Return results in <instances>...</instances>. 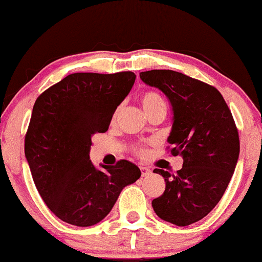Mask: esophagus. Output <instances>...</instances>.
I'll return each instance as SVG.
<instances>
[{"label": "esophagus", "mask_w": 262, "mask_h": 262, "mask_svg": "<svg viewBox=\"0 0 262 262\" xmlns=\"http://www.w3.org/2000/svg\"><path fill=\"white\" fill-rule=\"evenodd\" d=\"M140 171H141V176L143 177L149 176L150 173H151V170L148 169V167H140Z\"/></svg>", "instance_id": "1"}]
</instances>
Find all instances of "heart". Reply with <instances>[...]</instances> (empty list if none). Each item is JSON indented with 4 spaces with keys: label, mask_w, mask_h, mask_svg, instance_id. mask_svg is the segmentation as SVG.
Instances as JSON below:
<instances>
[{
    "label": "heart",
    "mask_w": 262,
    "mask_h": 262,
    "mask_svg": "<svg viewBox=\"0 0 262 262\" xmlns=\"http://www.w3.org/2000/svg\"><path fill=\"white\" fill-rule=\"evenodd\" d=\"M140 102L141 107H143L144 112L146 114L156 110H166V104H165L164 98L156 92L143 93L140 97Z\"/></svg>",
    "instance_id": "b5f03b06"
}]
</instances>
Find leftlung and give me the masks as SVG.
I'll return each mask as SVG.
<instances>
[{
    "label": "left lung",
    "mask_w": 262,
    "mask_h": 262,
    "mask_svg": "<svg viewBox=\"0 0 262 262\" xmlns=\"http://www.w3.org/2000/svg\"><path fill=\"white\" fill-rule=\"evenodd\" d=\"M148 86L164 92L172 108L167 138L182 169L172 175L155 169L166 187L151 206L159 218L179 227L201 221L217 206L239 159V134L230 110L215 87L172 70L140 73Z\"/></svg>",
    "instance_id": "8db88e82"
}]
</instances>
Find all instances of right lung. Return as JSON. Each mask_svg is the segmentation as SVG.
<instances>
[{"label":"right lung","instance_id":"obj_1","mask_svg":"<svg viewBox=\"0 0 262 262\" xmlns=\"http://www.w3.org/2000/svg\"><path fill=\"white\" fill-rule=\"evenodd\" d=\"M135 77L132 71L71 74L35 101L26 134V159L40 197L66 223H100L122 189L141 175L128 160L101 165L102 170L90 160L92 137L108 130Z\"/></svg>","mask_w":262,"mask_h":262}]
</instances>
